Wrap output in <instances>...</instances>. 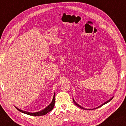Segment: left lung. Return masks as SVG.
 Masks as SVG:
<instances>
[{
	"label": "left lung",
	"mask_w": 126,
	"mask_h": 126,
	"mask_svg": "<svg viewBox=\"0 0 126 126\" xmlns=\"http://www.w3.org/2000/svg\"><path fill=\"white\" fill-rule=\"evenodd\" d=\"M113 97H111V98H110V99L109 100H108V101H106L105 102H104V104H101V105H100V106H98V107H97V108H94V109H86V108H83V106H80V105H79V104H78V103H77L76 102H75V100H74V98H73V102H74V103L75 104V105H76L77 106H78V107H79V108H80L81 109H84V110H93V109H97V108H100V107H101V106H102V105H105V104H107L108 102H109V101H111V100L113 99Z\"/></svg>",
	"instance_id": "1"
}]
</instances>
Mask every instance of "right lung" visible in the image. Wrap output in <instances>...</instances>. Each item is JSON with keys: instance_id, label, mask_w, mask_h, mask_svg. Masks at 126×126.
I'll use <instances>...</instances> for the list:
<instances>
[{"instance_id": "1", "label": "right lung", "mask_w": 126, "mask_h": 126, "mask_svg": "<svg viewBox=\"0 0 126 126\" xmlns=\"http://www.w3.org/2000/svg\"><path fill=\"white\" fill-rule=\"evenodd\" d=\"M55 93H54L53 94V99H52V101L51 102V104H49V105L47 106L45 109H44L43 110H41V111H38V112H35V113H31V112H28L26 111H24V110H21L20 109H18V108H17L15 106V108L16 109L19 110L20 112L22 113L26 114L29 115H32V116H40V115H46V114H47L48 113H49V111H51V110L53 109L54 106H55Z\"/></svg>"}]
</instances>
